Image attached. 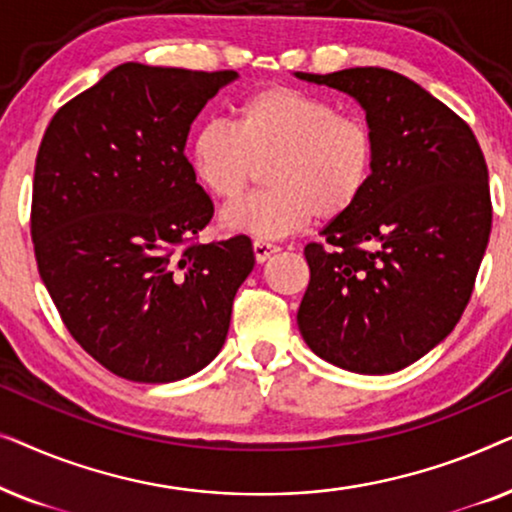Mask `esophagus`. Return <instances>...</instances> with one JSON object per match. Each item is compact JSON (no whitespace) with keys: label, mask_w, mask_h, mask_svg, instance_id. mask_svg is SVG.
<instances>
[{"label":"esophagus","mask_w":512,"mask_h":512,"mask_svg":"<svg viewBox=\"0 0 512 512\" xmlns=\"http://www.w3.org/2000/svg\"><path fill=\"white\" fill-rule=\"evenodd\" d=\"M277 251H279V247H277V244H272V242H265V240L254 242V256H256L258 263H265L272 254H277Z\"/></svg>","instance_id":"esophagus-1"}]
</instances>
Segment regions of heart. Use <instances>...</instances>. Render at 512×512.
Segmentation results:
<instances>
[{"label":"heart","mask_w":512,"mask_h":512,"mask_svg":"<svg viewBox=\"0 0 512 512\" xmlns=\"http://www.w3.org/2000/svg\"><path fill=\"white\" fill-rule=\"evenodd\" d=\"M377 163L366 118L328 97L289 86L251 93L237 107V128L205 121L188 142V165L216 200L233 202L270 165V191L221 214V226L258 240H279L314 216L340 219L366 195Z\"/></svg>","instance_id":"obj_1"}]
</instances>
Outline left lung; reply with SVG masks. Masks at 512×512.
I'll use <instances>...</instances> for the list:
<instances>
[{
    "instance_id": "1",
    "label": "left lung",
    "mask_w": 512,
    "mask_h": 512,
    "mask_svg": "<svg viewBox=\"0 0 512 512\" xmlns=\"http://www.w3.org/2000/svg\"><path fill=\"white\" fill-rule=\"evenodd\" d=\"M298 79L366 111L377 163L352 212L307 244L298 328L319 359L396 373L440 345L464 314L492 230L487 165L471 128L408 76L352 67Z\"/></svg>"
}]
</instances>
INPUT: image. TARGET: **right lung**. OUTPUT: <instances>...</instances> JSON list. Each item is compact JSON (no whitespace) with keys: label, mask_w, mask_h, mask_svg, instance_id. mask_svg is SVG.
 <instances>
[{"label":"right lung","mask_w":512,"mask_h":512,"mask_svg":"<svg viewBox=\"0 0 512 512\" xmlns=\"http://www.w3.org/2000/svg\"><path fill=\"white\" fill-rule=\"evenodd\" d=\"M237 72L125 62L67 102L32 188L39 275L72 338L132 382H177L214 361L254 270L247 235L191 240L214 214L184 156L205 104Z\"/></svg>","instance_id":"1"}]
</instances>
